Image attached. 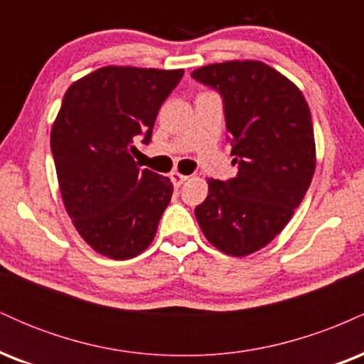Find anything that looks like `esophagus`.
<instances>
[{
  "mask_svg": "<svg viewBox=\"0 0 364 364\" xmlns=\"http://www.w3.org/2000/svg\"><path fill=\"white\" fill-rule=\"evenodd\" d=\"M188 179V176H183V174H179V173H171V181H173V185H174V188H179L183 185V183H185Z\"/></svg>",
  "mask_w": 364,
  "mask_h": 364,
  "instance_id": "34e87169",
  "label": "esophagus"
}]
</instances>
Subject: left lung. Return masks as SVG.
Instances as JSON below:
<instances>
[{"label": "left lung", "mask_w": 364, "mask_h": 364, "mask_svg": "<svg viewBox=\"0 0 364 364\" xmlns=\"http://www.w3.org/2000/svg\"><path fill=\"white\" fill-rule=\"evenodd\" d=\"M191 77L223 99L236 178L208 179L195 207L217 250L245 257L269 245L299 207L315 173L311 112L301 90L260 61L202 66Z\"/></svg>", "instance_id": "8db88e82"}]
</instances>
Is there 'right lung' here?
I'll list each match as a JSON object with an SVG mask.
<instances>
[{
  "instance_id": "obj_1",
  "label": "right lung",
  "mask_w": 364,
  "mask_h": 364,
  "mask_svg": "<svg viewBox=\"0 0 364 364\" xmlns=\"http://www.w3.org/2000/svg\"><path fill=\"white\" fill-rule=\"evenodd\" d=\"M183 70L106 66L70 85L51 129L65 208L97 253L128 260L156 236L173 183L133 161Z\"/></svg>"
}]
</instances>
